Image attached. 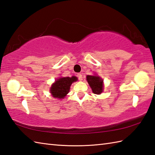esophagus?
Here are the masks:
<instances>
[{"instance_id":"1","label":"esophagus","mask_w":155,"mask_h":155,"mask_svg":"<svg viewBox=\"0 0 155 155\" xmlns=\"http://www.w3.org/2000/svg\"><path fill=\"white\" fill-rule=\"evenodd\" d=\"M77 77H78V80H79V81H82V80H83V75H82L81 73H78V74H77Z\"/></svg>"}]
</instances>
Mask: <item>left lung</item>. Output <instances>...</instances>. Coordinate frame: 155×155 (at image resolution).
I'll return each mask as SVG.
<instances>
[{
    "instance_id": "obj_1",
    "label": "left lung",
    "mask_w": 155,
    "mask_h": 155,
    "mask_svg": "<svg viewBox=\"0 0 155 155\" xmlns=\"http://www.w3.org/2000/svg\"><path fill=\"white\" fill-rule=\"evenodd\" d=\"M87 80L93 93L100 94L103 91V80L97 75H87Z\"/></svg>"
}]
</instances>
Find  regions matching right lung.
<instances>
[{
    "mask_svg": "<svg viewBox=\"0 0 155 155\" xmlns=\"http://www.w3.org/2000/svg\"><path fill=\"white\" fill-rule=\"evenodd\" d=\"M77 77L72 76V77H61L56 80L51 87V93L52 97L57 98H64L69 91L71 84L77 81Z\"/></svg>",
    "mask_w": 155,
    "mask_h": 155,
    "instance_id": "add662e5",
    "label": "right lung"
}]
</instances>
